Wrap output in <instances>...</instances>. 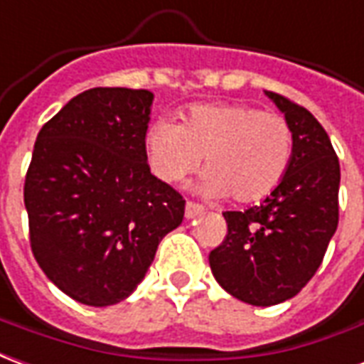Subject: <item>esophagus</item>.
<instances>
[{
    "mask_svg": "<svg viewBox=\"0 0 364 364\" xmlns=\"http://www.w3.org/2000/svg\"><path fill=\"white\" fill-rule=\"evenodd\" d=\"M203 213V208H201L200 203H196V201H186V211L184 215L188 219H193L196 215Z\"/></svg>",
    "mask_w": 364,
    "mask_h": 364,
    "instance_id": "esophagus-1",
    "label": "esophagus"
}]
</instances>
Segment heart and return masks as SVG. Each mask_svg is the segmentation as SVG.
Here are the masks:
<instances>
[{"instance_id":"b5f03b06","label":"heart","mask_w":364,"mask_h":364,"mask_svg":"<svg viewBox=\"0 0 364 364\" xmlns=\"http://www.w3.org/2000/svg\"><path fill=\"white\" fill-rule=\"evenodd\" d=\"M293 145V129L281 114L248 105H196L184 124L161 118L145 135L156 176L178 182L205 155L201 190L211 198L229 193L238 203L264 200L283 182Z\"/></svg>"}]
</instances>
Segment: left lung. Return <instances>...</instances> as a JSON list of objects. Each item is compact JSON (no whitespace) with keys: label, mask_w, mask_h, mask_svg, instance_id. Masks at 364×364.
Here are the masks:
<instances>
[{"label":"left lung","mask_w":364,"mask_h":364,"mask_svg":"<svg viewBox=\"0 0 364 364\" xmlns=\"http://www.w3.org/2000/svg\"><path fill=\"white\" fill-rule=\"evenodd\" d=\"M293 129L285 178L259 205L225 211L227 237L209 254L215 279L254 306L287 301L320 267L339 221V161L326 129L291 98L266 91Z\"/></svg>","instance_id":"obj_1"}]
</instances>
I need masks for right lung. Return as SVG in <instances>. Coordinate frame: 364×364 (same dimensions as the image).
Returning <instances> with one entry per match:
<instances>
[{
    "mask_svg": "<svg viewBox=\"0 0 364 364\" xmlns=\"http://www.w3.org/2000/svg\"><path fill=\"white\" fill-rule=\"evenodd\" d=\"M153 92L97 87L42 126L25 178L31 248L46 277L89 306L124 301L186 200L151 174Z\"/></svg>",
    "mask_w": 364,
    "mask_h": 364,
    "instance_id": "1",
    "label": "right lung"
}]
</instances>
